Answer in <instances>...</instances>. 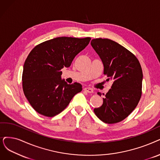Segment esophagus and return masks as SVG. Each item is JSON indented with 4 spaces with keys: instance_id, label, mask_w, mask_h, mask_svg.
I'll list each match as a JSON object with an SVG mask.
<instances>
[{
    "instance_id": "esophagus-1",
    "label": "esophagus",
    "mask_w": 160,
    "mask_h": 160,
    "mask_svg": "<svg viewBox=\"0 0 160 160\" xmlns=\"http://www.w3.org/2000/svg\"><path fill=\"white\" fill-rule=\"evenodd\" d=\"M84 91L88 92V93H92L93 92V90L92 88H88V87H86L84 88Z\"/></svg>"
}]
</instances>
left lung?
Here are the masks:
<instances>
[{
  "label": "left lung",
  "mask_w": 160,
  "mask_h": 160,
  "mask_svg": "<svg viewBox=\"0 0 160 160\" xmlns=\"http://www.w3.org/2000/svg\"><path fill=\"white\" fill-rule=\"evenodd\" d=\"M91 44L103 63L106 81L113 82L103 104L94 112L104 123L120 122L135 110L141 97V66L135 55L113 41L100 38L92 39ZM97 94L101 97V92Z\"/></svg>",
  "instance_id": "1"
}]
</instances>
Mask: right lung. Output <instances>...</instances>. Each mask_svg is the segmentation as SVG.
<instances>
[{
  "instance_id": "add662e5",
  "label": "right lung",
  "mask_w": 160,
  "mask_h": 160,
  "mask_svg": "<svg viewBox=\"0 0 160 160\" xmlns=\"http://www.w3.org/2000/svg\"><path fill=\"white\" fill-rule=\"evenodd\" d=\"M61 37L38 44L25 60L23 90L31 106L39 113L53 117L68 106L74 96L82 91L78 82L68 84L62 79L63 68H68L91 41Z\"/></svg>"
}]
</instances>
